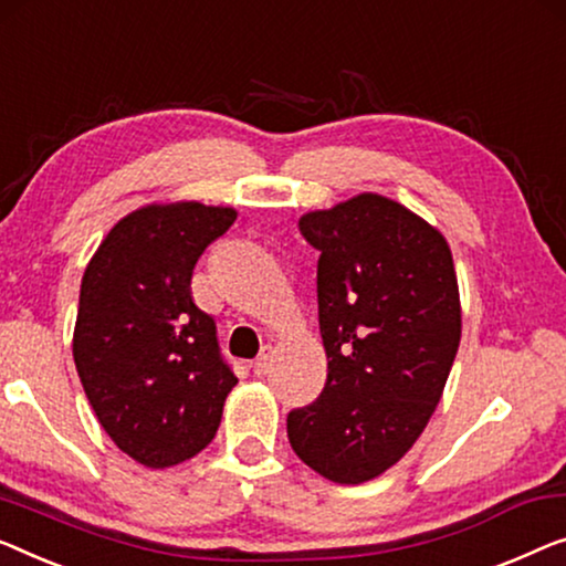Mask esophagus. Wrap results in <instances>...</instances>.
Returning a JSON list of instances; mask_svg holds the SVG:
<instances>
[{"instance_id": "obj_1", "label": "esophagus", "mask_w": 566, "mask_h": 566, "mask_svg": "<svg viewBox=\"0 0 566 566\" xmlns=\"http://www.w3.org/2000/svg\"><path fill=\"white\" fill-rule=\"evenodd\" d=\"M270 365H273V347H270V344H265V347L260 349V355L255 359V365H252V370H255V375H260V378H263V375L270 373Z\"/></svg>"}]
</instances>
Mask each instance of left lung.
I'll return each mask as SVG.
<instances>
[{"mask_svg":"<svg viewBox=\"0 0 566 566\" xmlns=\"http://www.w3.org/2000/svg\"><path fill=\"white\" fill-rule=\"evenodd\" d=\"M301 234L316 248L318 329L326 385L289 413L303 462L339 485L396 464L441 400L462 337L452 250L403 203L359 193L308 211Z\"/></svg>","mask_w":566,"mask_h":566,"instance_id":"1","label":"left lung"}]
</instances>
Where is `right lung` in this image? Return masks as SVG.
Wrapping results in <instances>:
<instances>
[{"label":"right lung","instance_id":"right-lung-1","mask_svg":"<svg viewBox=\"0 0 566 566\" xmlns=\"http://www.w3.org/2000/svg\"><path fill=\"white\" fill-rule=\"evenodd\" d=\"M234 219L199 201L150 203L112 227L81 281V385L114 444L150 470L199 454L237 385L191 296L196 260Z\"/></svg>","mask_w":566,"mask_h":566}]
</instances>
